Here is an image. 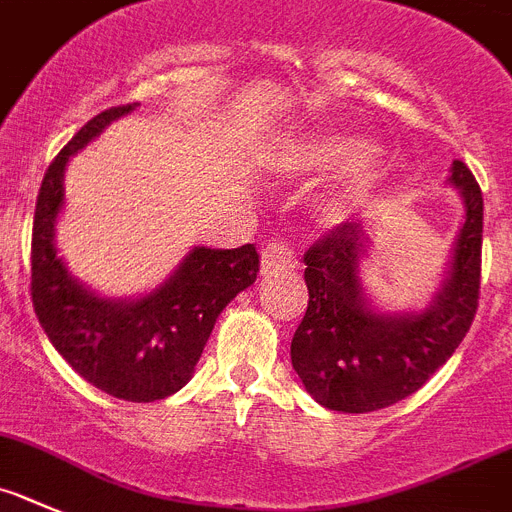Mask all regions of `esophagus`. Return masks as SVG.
<instances>
[{
	"label": "esophagus",
	"mask_w": 512,
	"mask_h": 512,
	"mask_svg": "<svg viewBox=\"0 0 512 512\" xmlns=\"http://www.w3.org/2000/svg\"><path fill=\"white\" fill-rule=\"evenodd\" d=\"M262 275H273L278 270H290V267H296V257H293V250H290L285 242L280 239H273V242H267L262 247Z\"/></svg>",
	"instance_id": "1"
}]
</instances>
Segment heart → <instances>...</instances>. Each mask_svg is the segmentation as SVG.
I'll return each instance as SVG.
<instances>
[{"label": "heart", "mask_w": 512, "mask_h": 512, "mask_svg": "<svg viewBox=\"0 0 512 512\" xmlns=\"http://www.w3.org/2000/svg\"><path fill=\"white\" fill-rule=\"evenodd\" d=\"M283 170L290 176L311 178H339V191L331 196L326 214L331 222H344L354 214L357 204L367 193L375 191L385 178V160L377 150H372L370 142L362 137L347 135H324L308 137L288 147L283 155Z\"/></svg>", "instance_id": "heart-1"}]
</instances>
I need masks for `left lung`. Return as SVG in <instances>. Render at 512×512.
<instances>
[{
  "label": "left lung",
  "mask_w": 512,
  "mask_h": 512,
  "mask_svg": "<svg viewBox=\"0 0 512 512\" xmlns=\"http://www.w3.org/2000/svg\"><path fill=\"white\" fill-rule=\"evenodd\" d=\"M449 183L462 193L464 222L449 267L426 308L382 313L362 288L370 252L365 222H344L303 255L308 308L290 342V362L316 403L370 413L416 393L462 344L477 313L482 267V191L454 160Z\"/></svg>",
  "instance_id": "1"
}]
</instances>
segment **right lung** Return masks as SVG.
I'll list each match as a JSON object with an SVG mask.
<instances>
[{
  "label": "right lung",
  "mask_w": 512,
  "mask_h": 512,
  "mask_svg": "<svg viewBox=\"0 0 512 512\" xmlns=\"http://www.w3.org/2000/svg\"><path fill=\"white\" fill-rule=\"evenodd\" d=\"M135 107L96 114L45 170L32 222L30 293L40 326L78 375L112 398L153 403L191 380L219 313L255 283L260 255L255 245L193 247L163 285L119 301L101 298L68 273L53 242L68 160Z\"/></svg>",
  "instance_id": "add662e5"
}]
</instances>
